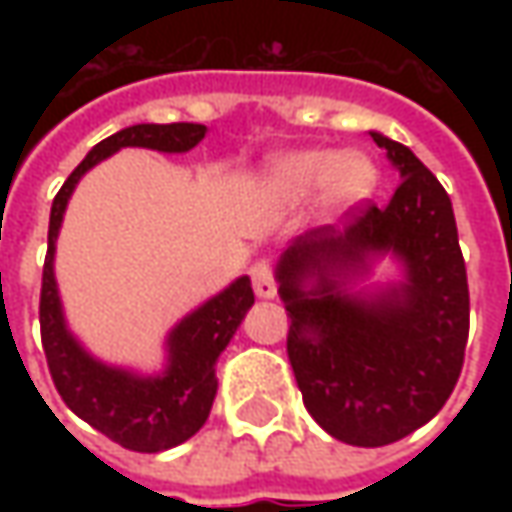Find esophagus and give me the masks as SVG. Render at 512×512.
<instances>
[{
  "label": "esophagus",
  "instance_id": "34e87169",
  "mask_svg": "<svg viewBox=\"0 0 512 512\" xmlns=\"http://www.w3.org/2000/svg\"><path fill=\"white\" fill-rule=\"evenodd\" d=\"M250 276H253V290H256V296H259V299H273V296H276L273 267L267 265V262H259V265H253Z\"/></svg>",
  "mask_w": 512,
  "mask_h": 512
}]
</instances>
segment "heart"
Masks as SVG:
<instances>
[{
	"label": "heart",
	"instance_id": "heart-1",
	"mask_svg": "<svg viewBox=\"0 0 512 512\" xmlns=\"http://www.w3.org/2000/svg\"><path fill=\"white\" fill-rule=\"evenodd\" d=\"M379 170L364 153L330 148L290 150L273 156L262 173V193L273 205L299 207L325 193V205L350 210L373 196Z\"/></svg>",
	"mask_w": 512,
	"mask_h": 512
}]
</instances>
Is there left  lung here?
Here are the masks:
<instances>
[{
    "mask_svg": "<svg viewBox=\"0 0 512 512\" xmlns=\"http://www.w3.org/2000/svg\"><path fill=\"white\" fill-rule=\"evenodd\" d=\"M402 182L344 230L293 239L276 262L287 356L307 413L333 439L382 447L427 424L459 382L470 293L447 190L399 142L370 130ZM393 258L399 283L364 286Z\"/></svg>",
    "mask_w": 512,
    "mask_h": 512,
    "instance_id": "8db88e82",
    "label": "left lung"
}]
</instances>
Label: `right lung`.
<instances>
[{"mask_svg":"<svg viewBox=\"0 0 512 512\" xmlns=\"http://www.w3.org/2000/svg\"><path fill=\"white\" fill-rule=\"evenodd\" d=\"M205 125H133L102 139L50 207L48 256L42 270L39 325L48 356L50 376L70 410L116 444L136 453H159L187 442L207 422L216 399V362L245 313L253 307V287L247 276L210 296L207 302L179 319L165 339V367L159 373H139L130 367L96 359L70 333L65 307L56 285V239L79 179L102 159L122 148H148L159 153H187L205 139Z\"/></svg>","mask_w":512,"mask_h":512,"instance_id":"right-lung-1","label":"right lung"}]
</instances>
